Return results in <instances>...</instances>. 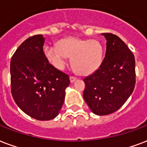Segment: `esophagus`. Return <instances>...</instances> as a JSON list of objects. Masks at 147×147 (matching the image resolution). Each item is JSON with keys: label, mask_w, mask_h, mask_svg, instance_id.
Returning a JSON list of instances; mask_svg holds the SVG:
<instances>
[{"label": "esophagus", "mask_w": 147, "mask_h": 147, "mask_svg": "<svg viewBox=\"0 0 147 147\" xmlns=\"http://www.w3.org/2000/svg\"><path fill=\"white\" fill-rule=\"evenodd\" d=\"M69 78H70V82H71V83H72V82H74L76 80V77H74V76H70V77H69Z\"/></svg>", "instance_id": "34e87169"}]
</instances>
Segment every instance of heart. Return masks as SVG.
<instances>
[{
  "mask_svg": "<svg viewBox=\"0 0 147 147\" xmlns=\"http://www.w3.org/2000/svg\"><path fill=\"white\" fill-rule=\"evenodd\" d=\"M46 59L55 68H65L68 58H71V65L77 73L89 75L100 65L103 49L96 40H87L76 37H69L59 41L57 46L45 47Z\"/></svg>",
  "mask_w": 147,
  "mask_h": 147,
  "instance_id": "b5f03b06",
  "label": "heart"
}]
</instances>
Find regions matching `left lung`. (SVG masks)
<instances>
[{"mask_svg":"<svg viewBox=\"0 0 147 147\" xmlns=\"http://www.w3.org/2000/svg\"><path fill=\"white\" fill-rule=\"evenodd\" d=\"M106 39V55L95 72L84 78L83 98L98 116L116 112L133 93L136 84L135 58L118 36L102 33Z\"/></svg>","mask_w":147,"mask_h":147,"instance_id":"obj_1","label":"left lung"}]
</instances>
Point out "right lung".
I'll use <instances>...</instances> for the list:
<instances>
[{
    "mask_svg": "<svg viewBox=\"0 0 147 147\" xmlns=\"http://www.w3.org/2000/svg\"><path fill=\"white\" fill-rule=\"evenodd\" d=\"M45 38L34 35L21 44L11 61V94L24 113L38 120L59 113L69 86L68 75L55 69L44 53Z\"/></svg>",
    "mask_w": 147,
    "mask_h": 147,
    "instance_id": "right-lung-1",
    "label": "right lung"
}]
</instances>
